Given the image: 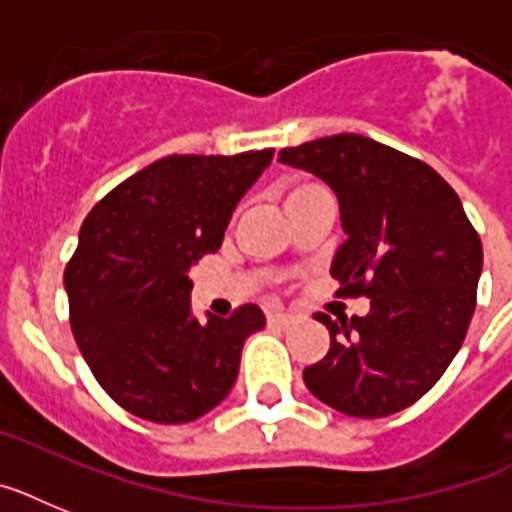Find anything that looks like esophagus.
<instances>
[{"label":"esophagus","instance_id":"esophagus-1","mask_svg":"<svg viewBox=\"0 0 512 512\" xmlns=\"http://www.w3.org/2000/svg\"><path fill=\"white\" fill-rule=\"evenodd\" d=\"M268 321L270 323H276V326H292L294 321H297V315H292V313H270L268 315Z\"/></svg>","mask_w":512,"mask_h":512}]
</instances>
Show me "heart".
<instances>
[{"instance_id":"1","label":"heart","mask_w":512,"mask_h":512,"mask_svg":"<svg viewBox=\"0 0 512 512\" xmlns=\"http://www.w3.org/2000/svg\"><path fill=\"white\" fill-rule=\"evenodd\" d=\"M315 191H323V189L315 184H292L289 189L284 191V207L289 205V202H294V199H302V197H307V194H315Z\"/></svg>"}]
</instances>
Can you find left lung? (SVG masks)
<instances>
[{"label": "left lung", "mask_w": 512, "mask_h": 512, "mask_svg": "<svg viewBox=\"0 0 512 512\" xmlns=\"http://www.w3.org/2000/svg\"><path fill=\"white\" fill-rule=\"evenodd\" d=\"M278 160L334 191L347 239L331 276L344 294L371 297L363 318L318 313L331 347L305 368V386L344 415L400 413L463 344L484 263L479 234L434 168L368 136H323L281 149Z\"/></svg>", "instance_id": "left-lung-1"}]
</instances>
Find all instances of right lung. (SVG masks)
I'll use <instances>...</instances> for the list:
<instances>
[{"mask_svg": "<svg viewBox=\"0 0 512 512\" xmlns=\"http://www.w3.org/2000/svg\"><path fill=\"white\" fill-rule=\"evenodd\" d=\"M273 160L170 155L107 194L83 220L65 268L70 328L99 386L152 423H189L226 400L257 305L191 313V268L218 252L239 199Z\"/></svg>", "mask_w": 512, "mask_h": 512, "instance_id": "1", "label": "right lung"}]
</instances>
